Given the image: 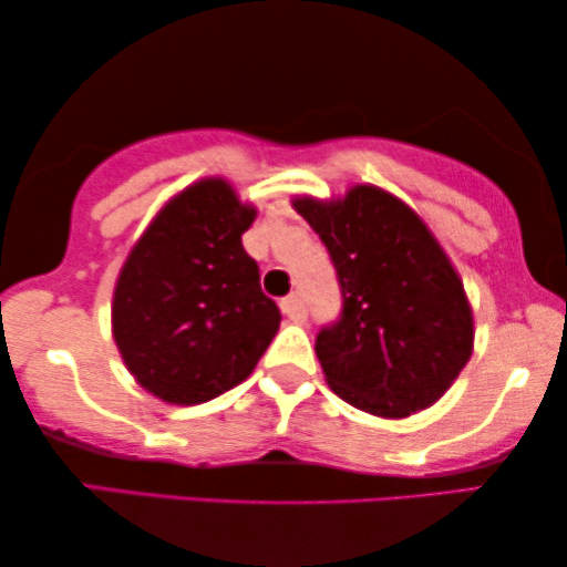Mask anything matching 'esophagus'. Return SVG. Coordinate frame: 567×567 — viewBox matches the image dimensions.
Returning <instances> with one entry per match:
<instances>
[{
	"mask_svg": "<svg viewBox=\"0 0 567 567\" xmlns=\"http://www.w3.org/2000/svg\"><path fill=\"white\" fill-rule=\"evenodd\" d=\"M282 313H285V317H288L290 321H306L308 311H306L303 298H300L298 292H292V296L282 298Z\"/></svg>",
	"mask_w": 567,
	"mask_h": 567,
	"instance_id": "34e87169",
	"label": "esophagus"
}]
</instances>
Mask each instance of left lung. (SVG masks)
I'll return each mask as SVG.
<instances>
[{"mask_svg":"<svg viewBox=\"0 0 567 567\" xmlns=\"http://www.w3.org/2000/svg\"><path fill=\"white\" fill-rule=\"evenodd\" d=\"M292 206L327 246L340 282V319L317 334L334 395L382 419L434 405L474 350V313L440 243L411 206L374 185Z\"/></svg>","mask_w":567,"mask_h":567,"instance_id":"obj_1","label":"left lung"}]
</instances>
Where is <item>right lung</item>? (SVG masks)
Masks as SVG:
<instances>
[{
  "label": "right lung",
  "mask_w": 567,
  "mask_h": 567,
  "mask_svg": "<svg viewBox=\"0 0 567 567\" xmlns=\"http://www.w3.org/2000/svg\"><path fill=\"white\" fill-rule=\"evenodd\" d=\"M254 219L225 181H200L156 214L120 271L114 342L135 382L164 403L233 390L277 334L282 313L240 240Z\"/></svg>",
  "instance_id": "1"
}]
</instances>
